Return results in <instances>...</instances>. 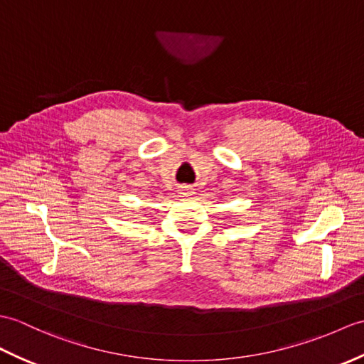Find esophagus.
Masks as SVG:
<instances>
[{"label": "esophagus", "mask_w": 364, "mask_h": 364, "mask_svg": "<svg viewBox=\"0 0 364 364\" xmlns=\"http://www.w3.org/2000/svg\"><path fill=\"white\" fill-rule=\"evenodd\" d=\"M193 193V189L191 188V186H181L180 188V196L181 197H191Z\"/></svg>", "instance_id": "34e87169"}]
</instances>
